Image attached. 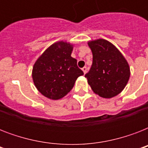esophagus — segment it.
<instances>
[{"mask_svg": "<svg viewBox=\"0 0 148 148\" xmlns=\"http://www.w3.org/2000/svg\"><path fill=\"white\" fill-rule=\"evenodd\" d=\"M87 70H88L87 67H84L83 68H82V71H83L84 74H85L86 73H87Z\"/></svg>", "mask_w": 148, "mask_h": 148, "instance_id": "1", "label": "esophagus"}]
</instances>
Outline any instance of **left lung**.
<instances>
[{"label": "left lung", "mask_w": 148, "mask_h": 148, "mask_svg": "<svg viewBox=\"0 0 148 148\" xmlns=\"http://www.w3.org/2000/svg\"><path fill=\"white\" fill-rule=\"evenodd\" d=\"M93 62L85 74L93 91L103 98H111L124 90L131 72L126 59L114 45L104 39L88 43Z\"/></svg>", "instance_id": "1"}]
</instances>
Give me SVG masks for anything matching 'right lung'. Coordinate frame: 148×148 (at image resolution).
<instances>
[{"instance_id":"add662e5","label":"right lung","mask_w":148,"mask_h":148,"mask_svg":"<svg viewBox=\"0 0 148 148\" xmlns=\"http://www.w3.org/2000/svg\"><path fill=\"white\" fill-rule=\"evenodd\" d=\"M73 45L58 41L51 45L36 60L32 78L39 92L52 100H59L71 91L84 72L71 57Z\"/></svg>"}]
</instances>
